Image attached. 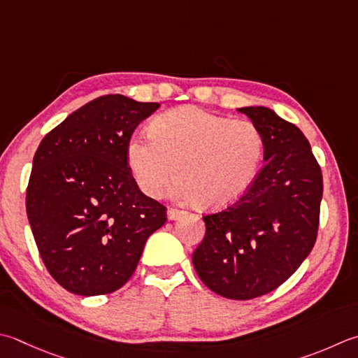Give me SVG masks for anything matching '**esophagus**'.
Segmentation results:
<instances>
[{
	"label": "esophagus",
	"instance_id": "obj_1",
	"mask_svg": "<svg viewBox=\"0 0 358 358\" xmlns=\"http://www.w3.org/2000/svg\"><path fill=\"white\" fill-rule=\"evenodd\" d=\"M181 214H185V211H183V209H178V208H169V211H167V217H169L171 220L178 219Z\"/></svg>",
	"mask_w": 358,
	"mask_h": 358
}]
</instances>
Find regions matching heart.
Segmentation results:
<instances>
[{
    "label": "heart",
    "instance_id": "obj_1",
    "mask_svg": "<svg viewBox=\"0 0 358 358\" xmlns=\"http://www.w3.org/2000/svg\"><path fill=\"white\" fill-rule=\"evenodd\" d=\"M264 136L247 119H231L185 105L158 115L149 136L133 135L125 159L138 187L159 197L175 172L181 173L175 194L223 208L248 191L261 167Z\"/></svg>",
    "mask_w": 358,
    "mask_h": 358
}]
</instances>
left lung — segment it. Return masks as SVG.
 I'll use <instances>...</instances> for the list:
<instances>
[{"label": "left lung", "mask_w": 358, "mask_h": 358, "mask_svg": "<svg viewBox=\"0 0 358 358\" xmlns=\"http://www.w3.org/2000/svg\"><path fill=\"white\" fill-rule=\"evenodd\" d=\"M264 136L265 166L248 191L203 217L206 234L192 262L208 289L253 299L285 282L317 241L323 175L295 124L267 107L239 108Z\"/></svg>", "instance_id": "1"}]
</instances>
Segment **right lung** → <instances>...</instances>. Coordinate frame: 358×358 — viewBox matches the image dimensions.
<instances>
[{
  "label": "right lung",
  "instance_id": "add662e5",
  "mask_svg": "<svg viewBox=\"0 0 358 358\" xmlns=\"http://www.w3.org/2000/svg\"><path fill=\"white\" fill-rule=\"evenodd\" d=\"M159 108L107 94L83 105L41 139L26 213L55 281L82 296L107 295L129 281L144 245L167 220L166 206L139 191L125 147Z\"/></svg>",
  "mask_w": 358,
  "mask_h": 358
}]
</instances>
